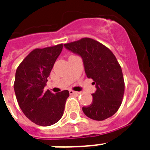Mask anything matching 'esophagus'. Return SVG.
<instances>
[{
  "instance_id": "esophagus-1",
  "label": "esophagus",
  "mask_w": 150,
  "mask_h": 150,
  "mask_svg": "<svg viewBox=\"0 0 150 150\" xmlns=\"http://www.w3.org/2000/svg\"><path fill=\"white\" fill-rule=\"evenodd\" d=\"M69 93L71 94V95H78V94L79 93V92H76V91H74V90H69Z\"/></svg>"
}]
</instances>
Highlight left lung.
Wrapping results in <instances>:
<instances>
[{
    "label": "left lung",
    "mask_w": 150,
    "mask_h": 150,
    "mask_svg": "<svg viewBox=\"0 0 150 150\" xmlns=\"http://www.w3.org/2000/svg\"><path fill=\"white\" fill-rule=\"evenodd\" d=\"M64 47L82 57L87 78L96 84L93 102L82 107L84 114L95 121L113 116L121 107L125 93L123 73L116 57L106 46L87 37L65 43Z\"/></svg>",
    "instance_id": "obj_1"
}]
</instances>
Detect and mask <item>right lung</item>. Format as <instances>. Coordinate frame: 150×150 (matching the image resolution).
I'll use <instances>...</instances> for the list:
<instances>
[{"label":"right lung","mask_w":150,"mask_h":150,"mask_svg":"<svg viewBox=\"0 0 150 150\" xmlns=\"http://www.w3.org/2000/svg\"><path fill=\"white\" fill-rule=\"evenodd\" d=\"M62 49V43L34 49L16 70L14 89L18 103L25 115L38 125H52L63 116L69 92L54 94L49 89L44 91L48 76Z\"/></svg>","instance_id":"1"}]
</instances>
